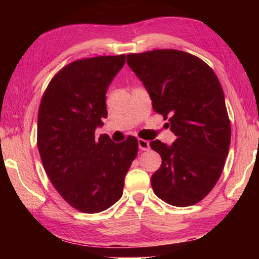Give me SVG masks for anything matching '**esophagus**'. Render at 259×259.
<instances>
[{
	"instance_id": "esophagus-1",
	"label": "esophagus",
	"mask_w": 259,
	"mask_h": 259,
	"mask_svg": "<svg viewBox=\"0 0 259 259\" xmlns=\"http://www.w3.org/2000/svg\"><path fill=\"white\" fill-rule=\"evenodd\" d=\"M138 147L140 151H147L150 148V143L145 139H138Z\"/></svg>"
}]
</instances>
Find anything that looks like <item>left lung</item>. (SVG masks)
I'll list each match as a JSON object with an SVG mask.
<instances>
[{
    "mask_svg": "<svg viewBox=\"0 0 259 259\" xmlns=\"http://www.w3.org/2000/svg\"><path fill=\"white\" fill-rule=\"evenodd\" d=\"M126 63L177 137L171 145L159 139L150 143L162 159L151 177L153 191L175 207L200 202L221 177L231 143L218 77L203 60L179 50L130 54Z\"/></svg>",
    "mask_w": 259,
    "mask_h": 259,
    "instance_id": "1",
    "label": "left lung"
}]
</instances>
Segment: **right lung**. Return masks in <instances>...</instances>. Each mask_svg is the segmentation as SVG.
<instances>
[{
	"label": "right lung",
	"mask_w": 259,
	"mask_h": 259,
	"mask_svg": "<svg viewBox=\"0 0 259 259\" xmlns=\"http://www.w3.org/2000/svg\"><path fill=\"white\" fill-rule=\"evenodd\" d=\"M125 55L99 56L68 64L52 77L37 116V147L43 168L66 202L97 213L121 199L124 177L138 153L129 136L114 143L95 137L106 119V93Z\"/></svg>",
	"instance_id": "add662e5"
}]
</instances>
